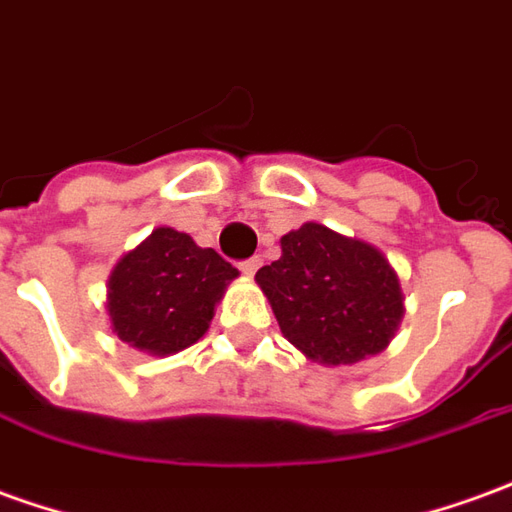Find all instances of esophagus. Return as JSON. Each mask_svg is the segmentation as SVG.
<instances>
[{"label":"esophagus","mask_w":512,"mask_h":512,"mask_svg":"<svg viewBox=\"0 0 512 512\" xmlns=\"http://www.w3.org/2000/svg\"><path fill=\"white\" fill-rule=\"evenodd\" d=\"M238 268L244 271L246 277H252L257 268H260V257H249V260H241V263H238Z\"/></svg>","instance_id":"esophagus-1"}]
</instances>
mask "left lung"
I'll list each match as a JSON object with an SVG mask.
<instances>
[{"instance_id": "obj_1", "label": "left lung", "mask_w": 512, "mask_h": 512, "mask_svg": "<svg viewBox=\"0 0 512 512\" xmlns=\"http://www.w3.org/2000/svg\"><path fill=\"white\" fill-rule=\"evenodd\" d=\"M280 244V260L255 280L296 349L349 366L388 346L402 318V288L382 252L313 221Z\"/></svg>"}]
</instances>
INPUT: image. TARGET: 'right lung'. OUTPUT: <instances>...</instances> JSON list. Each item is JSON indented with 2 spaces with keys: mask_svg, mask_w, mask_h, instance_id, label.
<instances>
[{
  "mask_svg": "<svg viewBox=\"0 0 512 512\" xmlns=\"http://www.w3.org/2000/svg\"><path fill=\"white\" fill-rule=\"evenodd\" d=\"M238 268L191 235L160 227L110 274L113 332L149 355H174L205 335L213 307Z\"/></svg>",
  "mask_w": 512,
  "mask_h": 512,
  "instance_id": "add662e5",
  "label": "right lung"
}]
</instances>
